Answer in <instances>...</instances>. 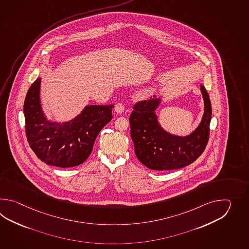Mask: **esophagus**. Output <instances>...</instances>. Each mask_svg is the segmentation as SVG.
Returning <instances> with one entry per match:
<instances>
[{"instance_id": "34e87169", "label": "esophagus", "mask_w": 249, "mask_h": 249, "mask_svg": "<svg viewBox=\"0 0 249 249\" xmlns=\"http://www.w3.org/2000/svg\"><path fill=\"white\" fill-rule=\"evenodd\" d=\"M114 109H115V111L117 112V114H121V113L124 111V106L123 105L122 103H117L115 105Z\"/></svg>"}]
</instances>
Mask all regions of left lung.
<instances>
[{
	"instance_id": "8db88e82",
	"label": "left lung",
	"mask_w": 249,
	"mask_h": 249,
	"mask_svg": "<svg viewBox=\"0 0 249 249\" xmlns=\"http://www.w3.org/2000/svg\"><path fill=\"white\" fill-rule=\"evenodd\" d=\"M205 112L198 127L190 135L180 137L165 132L158 121L155 110L160 99L138 101L129 121L134 152L142 164L157 171L180 169L193 163L207 147L212 107L206 88L200 85Z\"/></svg>"
}]
</instances>
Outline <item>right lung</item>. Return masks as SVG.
I'll use <instances>...</instances> for the list:
<instances>
[{
	"instance_id": "right-lung-1",
	"label": "right lung",
	"mask_w": 249,
	"mask_h": 249,
	"mask_svg": "<svg viewBox=\"0 0 249 249\" xmlns=\"http://www.w3.org/2000/svg\"><path fill=\"white\" fill-rule=\"evenodd\" d=\"M40 84L41 78L33 83L24 102L30 148L38 159L50 165L68 168L83 164L91 153L99 132L111 121L114 105H90L69 122H51L42 113Z\"/></svg>"
}]
</instances>
